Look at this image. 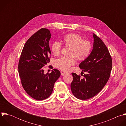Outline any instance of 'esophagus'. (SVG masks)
I'll use <instances>...</instances> for the list:
<instances>
[{
  "label": "esophagus",
  "mask_w": 126,
  "mask_h": 126,
  "mask_svg": "<svg viewBox=\"0 0 126 126\" xmlns=\"http://www.w3.org/2000/svg\"><path fill=\"white\" fill-rule=\"evenodd\" d=\"M67 73H65V72H61V74L62 75H63H63H65L66 74H67Z\"/></svg>",
  "instance_id": "obj_1"
}]
</instances>
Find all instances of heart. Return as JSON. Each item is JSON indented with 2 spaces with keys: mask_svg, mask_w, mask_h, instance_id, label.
<instances>
[{
  "mask_svg": "<svg viewBox=\"0 0 126 126\" xmlns=\"http://www.w3.org/2000/svg\"><path fill=\"white\" fill-rule=\"evenodd\" d=\"M63 44L69 48L68 57H64L56 61L55 66L63 71H68L75 63V59L78 61L85 60L89 55L91 49V43L87 40H83L82 37L76 33H70L64 36ZM62 49V45L59 42L53 43L51 49L55 56L60 55Z\"/></svg>",
  "mask_w": 126,
  "mask_h": 126,
  "instance_id": "b5f03b06",
  "label": "heart"
}]
</instances>
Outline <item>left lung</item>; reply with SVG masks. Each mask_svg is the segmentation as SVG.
I'll list each match as a JSON object with an SVG mask.
<instances>
[{
    "label": "left lung",
    "instance_id": "1",
    "mask_svg": "<svg viewBox=\"0 0 126 126\" xmlns=\"http://www.w3.org/2000/svg\"><path fill=\"white\" fill-rule=\"evenodd\" d=\"M92 51L84 61L79 64L82 71L87 74L80 75L71 73L73 80L70 84L73 95L78 99L91 98L101 91L108 81L112 67V60L109 50L102 40L93 35ZM83 73V72H82Z\"/></svg>",
    "mask_w": 126,
    "mask_h": 126
}]
</instances>
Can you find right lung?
I'll use <instances>...</instances> for the list:
<instances>
[{
    "mask_svg": "<svg viewBox=\"0 0 126 126\" xmlns=\"http://www.w3.org/2000/svg\"><path fill=\"white\" fill-rule=\"evenodd\" d=\"M51 36L49 30L46 28L35 33L25 44L19 61L22 85L29 96L37 100H44L51 95L54 84L61 75L56 69L50 73H44V68L51 58L48 45Z\"/></svg>",
    "mask_w": 126,
    "mask_h": 126,
    "instance_id": "1",
    "label": "right lung"
}]
</instances>
